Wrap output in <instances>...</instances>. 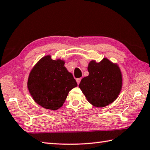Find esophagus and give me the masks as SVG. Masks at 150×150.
Segmentation results:
<instances>
[{"instance_id": "obj_1", "label": "esophagus", "mask_w": 150, "mask_h": 150, "mask_svg": "<svg viewBox=\"0 0 150 150\" xmlns=\"http://www.w3.org/2000/svg\"><path fill=\"white\" fill-rule=\"evenodd\" d=\"M81 80H82V78H77V79H76V82H77L78 84H79Z\"/></svg>"}]
</instances>
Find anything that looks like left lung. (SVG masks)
<instances>
[{"label":"left lung","instance_id":"8db88e82","mask_svg":"<svg viewBox=\"0 0 150 150\" xmlns=\"http://www.w3.org/2000/svg\"><path fill=\"white\" fill-rule=\"evenodd\" d=\"M89 75L82 78L79 88L89 103L96 107L112 103L119 96L122 87V75L117 63L103 58L100 62H89Z\"/></svg>","mask_w":150,"mask_h":150}]
</instances>
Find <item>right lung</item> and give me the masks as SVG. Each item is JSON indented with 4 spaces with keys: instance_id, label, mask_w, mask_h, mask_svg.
<instances>
[{
    "instance_id": "add662e5",
    "label": "right lung",
    "mask_w": 150,
    "mask_h": 150,
    "mask_svg": "<svg viewBox=\"0 0 150 150\" xmlns=\"http://www.w3.org/2000/svg\"><path fill=\"white\" fill-rule=\"evenodd\" d=\"M64 64L65 60H52L49 54L42 57L30 71L29 92L34 101L45 109L56 111L60 108L69 91L78 86Z\"/></svg>"
}]
</instances>
